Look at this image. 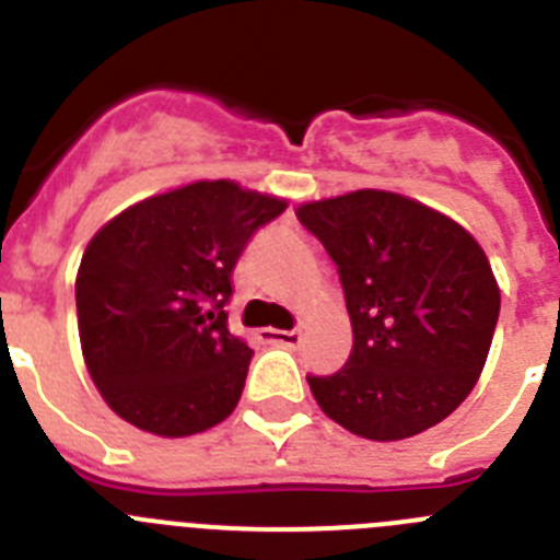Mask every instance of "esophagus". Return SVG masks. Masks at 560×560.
Segmentation results:
<instances>
[{"mask_svg": "<svg viewBox=\"0 0 560 560\" xmlns=\"http://www.w3.org/2000/svg\"><path fill=\"white\" fill-rule=\"evenodd\" d=\"M257 339L269 341V345H285V348H300V341H303V334H300V330L264 328V330H257Z\"/></svg>", "mask_w": 560, "mask_h": 560, "instance_id": "1", "label": "esophagus"}]
</instances>
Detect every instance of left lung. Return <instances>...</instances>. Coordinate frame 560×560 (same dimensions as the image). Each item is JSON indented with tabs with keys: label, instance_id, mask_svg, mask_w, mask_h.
I'll use <instances>...</instances> for the list:
<instances>
[{
	"label": "left lung",
	"instance_id": "left-lung-1",
	"mask_svg": "<svg viewBox=\"0 0 560 560\" xmlns=\"http://www.w3.org/2000/svg\"><path fill=\"white\" fill-rule=\"evenodd\" d=\"M296 219L325 246L353 325L334 375H308L328 418L368 440L427 432L468 398L499 319L482 246L452 219L398 192L355 190Z\"/></svg>",
	"mask_w": 560,
	"mask_h": 560
}]
</instances>
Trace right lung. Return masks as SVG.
<instances>
[{"label":"right lung","mask_w":560,"mask_h":560,"mask_svg":"<svg viewBox=\"0 0 560 560\" xmlns=\"http://www.w3.org/2000/svg\"><path fill=\"white\" fill-rule=\"evenodd\" d=\"M285 201L196 182L128 207L83 252V359L108 407L142 432L187 438L235 409L252 348L226 325L237 257Z\"/></svg>","instance_id":"add662e5"}]
</instances>
